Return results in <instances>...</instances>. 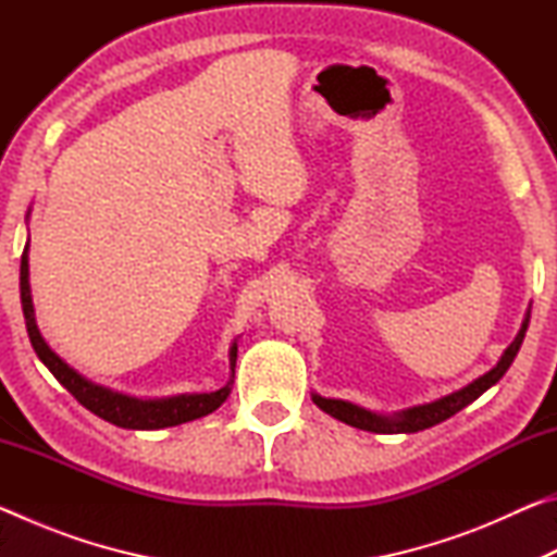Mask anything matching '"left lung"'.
Listing matches in <instances>:
<instances>
[{"label":"left lung","instance_id":"obj_1","mask_svg":"<svg viewBox=\"0 0 557 557\" xmlns=\"http://www.w3.org/2000/svg\"><path fill=\"white\" fill-rule=\"evenodd\" d=\"M528 322H531V309H528L521 332H518V336L513 338V344L504 351L502 361H498L492 371L484 373L482 379H476L474 383H469L467 388H461V391L451 393V395H445V398H440L435 403L418 405V408H410V410H405L400 414H395V418H381V414H373L369 410L358 408V405L344 403V400H329V398H322V395H312V400L324 412L332 414V418L346 422V425L358 428V430L379 432V435H398V432L428 430L432 425H437V422L451 418V414H457L461 408H467L469 403H474L479 395L492 388L494 383L502 381V375L508 371V366L513 363L518 348H521V344H523Z\"/></svg>","mask_w":557,"mask_h":557}]
</instances>
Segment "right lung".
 <instances>
[{
    "instance_id": "add662e5",
    "label": "right lung",
    "mask_w": 557,
    "mask_h": 557,
    "mask_svg": "<svg viewBox=\"0 0 557 557\" xmlns=\"http://www.w3.org/2000/svg\"><path fill=\"white\" fill-rule=\"evenodd\" d=\"M26 250H29V245H26L22 252V272H18V289H22L26 332H29L36 356L41 358L46 369L55 375V381H59L63 388L83 405V408H88L90 412H96L98 418L108 420L117 428L159 430V428H174V425H182V422L203 418V414L221 408L223 400L228 398L233 381L215 393L176 395V398H166V400H135V398H127V395L100 388V385L83 379L81 373H75L69 363H63L61 358L51 351L49 344L41 338L39 329H36L32 289H29V258H26ZM235 358H238V346L233 344L231 348L233 369H235Z\"/></svg>"
}]
</instances>
